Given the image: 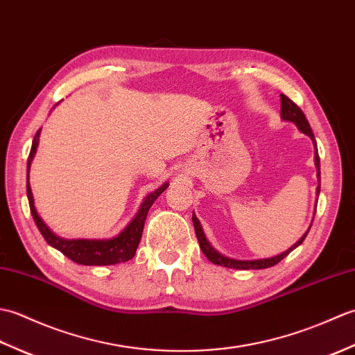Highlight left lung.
<instances>
[{
	"instance_id": "obj_1",
	"label": "left lung",
	"mask_w": 355,
	"mask_h": 355,
	"mask_svg": "<svg viewBox=\"0 0 355 355\" xmlns=\"http://www.w3.org/2000/svg\"><path fill=\"white\" fill-rule=\"evenodd\" d=\"M281 114H282V119L284 120H288V122H293L296 123V126L299 128L300 131H302L304 134L310 135L311 140L314 141L315 145V139H314V134L311 131V126L310 123H308V120L304 114V111L300 110L296 103H294L291 99H288L285 94H281ZM315 166H318V173H319V178H320V160H319V154H318V148H315ZM320 192V184L318 186V195ZM192 221H193V227H195V233H197V238H198V243H200V247L202 253L206 254V258L210 261L216 263V266H221V267H227V268H236V270H248V268H268V267H273L276 266L277 262H281L286 254H290V252H293L294 248H296L297 245H300L304 243V239L306 238L308 235V230L305 235L300 238L296 244H294L291 248H288V250L277 254V256H273V258H268V259H258V261H236V259H230V258H225V256L218 253L215 248L209 244V241L206 239L205 236V232H202L201 229V224L198 221V218L195 216V214L192 215Z\"/></svg>"
}]
</instances>
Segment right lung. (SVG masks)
<instances>
[{"mask_svg": "<svg viewBox=\"0 0 355 355\" xmlns=\"http://www.w3.org/2000/svg\"><path fill=\"white\" fill-rule=\"evenodd\" d=\"M40 132L41 130H37L33 143H32V149H30L28 154V160H27V198H28V205H30V212H32L33 220L40 229L41 235L47 243L55 247L56 250L65 254L67 258L71 259L73 262L80 263V266H112V263H119V262H126L134 258L135 250H137L141 233H143V225H145V220L148 215V210L153 206V202L157 200L158 195L168 189V183H164L162 187L153 193H149L146 200L143 201V205L139 210L137 216L128 224V227L120 233L119 236L112 238V239H62L56 236L47 225L44 224V221L37 215L35 205H33V195L32 189H30L28 184V169L30 164H32L33 155L36 153V146H37V140H40Z\"/></svg>", "mask_w": 355, "mask_h": 355, "instance_id": "1", "label": "right lung"}]
</instances>
